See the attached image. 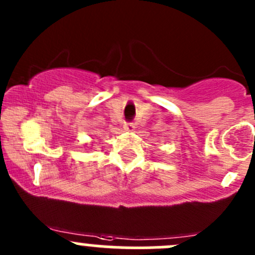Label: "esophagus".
I'll list each match as a JSON object with an SVG mask.
<instances>
[{"instance_id":"obj_1","label":"esophagus","mask_w":255,"mask_h":255,"mask_svg":"<svg viewBox=\"0 0 255 255\" xmlns=\"http://www.w3.org/2000/svg\"><path fill=\"white\" fill-rule=\"evenodd\" d=\"M135 126L133 125V123H127V125H125V129L129 130V132H132V130H134Z\"/></svg>"}]
</instances>
